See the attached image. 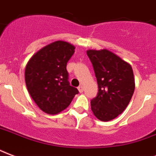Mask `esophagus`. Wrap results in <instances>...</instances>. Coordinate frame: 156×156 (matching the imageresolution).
Listing matches in <instances>:
<instances>
[{
	"instance_id": "obj_1",
	"label": "esophagus",
	"mask_w": 156,
	"mask_h": 156,
	"mask_svg": "<svg viewBox=\"0 0 156 156\" xmlns=\"http://www.w3.org/2000/svg\"><path fill=\"white\" fill-rule=\"evenodd\" d=\"M78 90H79L80 93H82V92L84 91V87H83V85H80L78 87Z\"/></svg>"
}]
</instances>
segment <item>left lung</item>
<instances>
[{"instance_id": "left-lung-1", "label": "left lung", "mask_w": 156, "mask_h": 156, "mask_svg": "<svg viewBox=\"0 0 156 156\" xmlns=\"http://www.w3.org/2000/svg\"><path fill=\"white\" fill-rule=\"evenodd\" d=\"M98 92L91 100V110L98 119L110 121L124 112L135 89L131 65L107 49H89Z\"/></svg>"}]
</instances>
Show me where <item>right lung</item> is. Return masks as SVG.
Returning a JSON list of instances; mask_svg holds the SVG:
<instances>
[{"label": "right lung", "instance_id": "obj_1", "mask_svg": "<svg viewBox=\"0 0 156 156\" xmlns=\"http://www.w3.org/2000/svg\"><path fill=\"white\" fill-rule=\"evenodd\" d=\"M75 52L68 42L58 41L36 53L25 68V82L40 109L56 115L66 109L79 91L70 85L67 63Z\"/></svg>", "mask_w": 156, "mask_h": 156}]
</instances>
